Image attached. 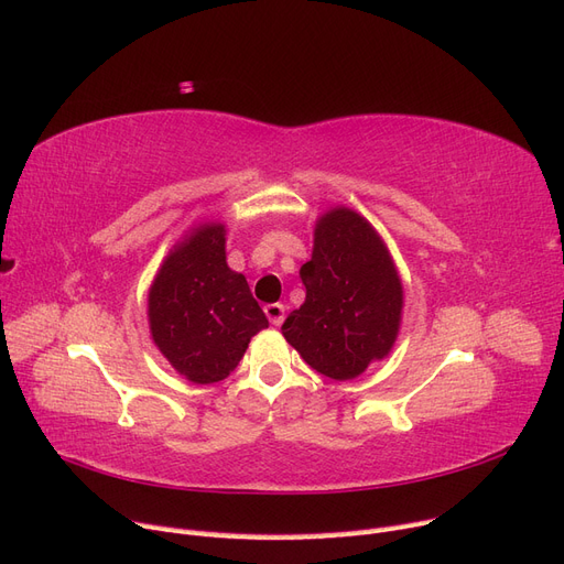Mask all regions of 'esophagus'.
<instances>
[{
	"instance_id": "1",
	"label": "esophagus",
	"mask_w": 564,
	"mask_h": 564,
	"mask_svg": "<svg viewBox=\"0 0 564 564\" xmlns=\"http://www.w3.org/2000/svg\"><path fill=\"white\" fill-rule=\"evenodd\" d=\"M284 305L282 303H268L265 305V315L270 319V324H275V327H280V324L284 322Z\"/></svg>"
}]
</instances>
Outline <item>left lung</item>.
<instances>
[{
    "instance_id": "left-lung-1",
    "label": "left lung",
    "mask_w": 564,
    "mask_h": 564,
    "mask_svg": "<svg viewBox=\"0 0 564 564\" xmlns=\"http://www.w3.org/2000/svg\"><path fill=\"white\" fill-rule=\"evenodd\" d=\"M305 303L282 324L305 362L336 381L360 377L395 344L402 284L367 220L346 207L315 226L313 259L301 265Z\"/></svg>"
}]
</instances>
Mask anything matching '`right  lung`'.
I'll return each mask as SVG.
<instances>
[{"label":"right lung","instance_id":"obj_1","mask_svg":"<svg viewBox=\"0 0 564 564\" xmlns=\"http://www.w3.org/2000/svg\"><path fill=\"white\" fill-rule=\"evenodd\" d=\"M148 317L152 340L193 383L224 381L268 327L245 275L226 263L220 224L199 226L169 253L150 286Z\"/></svg>","mask_w":564,"mask_h":564}]
</instances>
